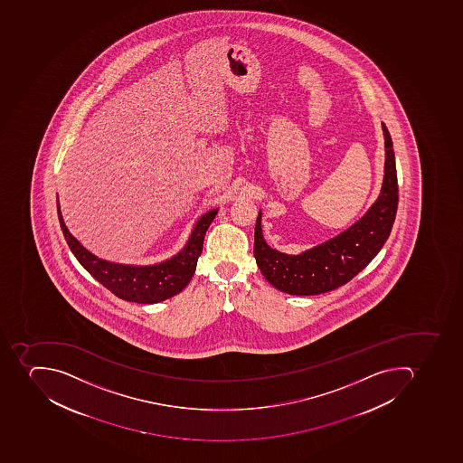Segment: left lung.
<instances>
[{"mask_svg": "<svg viewBox=\"0 0 463 463\" xmlns=\"http://www.w3.org/2000/svg\"><path fill=\"white\" fill-rule=\"evenodd\" d=\"M385 169L378 200L366 214L342 233L299 255L269 248L263 239L262 214L255 227L256 263L270 285L289 295H318L347 284L378 255L390 237L398 207L395 156L390 131L383 123Z\"/></svg>", "mask_w": 463, "mask_h": 463, "instance_id": "obj_1", "label": "left lung"}]
</instances>
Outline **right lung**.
Returning <instances> with one entry per match:
<instances>
[{"instance_id":"right-lung-1","label":"right lung","mask_w":463,"mask_h":463,"mask_svg":"<svg viewBox=\"0 0 463 463\" xmlns=\"http://www.w3.org/2000/svg\"><path fill=\"white\" fill-rule=\"evenodd\" d=\"M217 212L219 210L214 208L198 220L190 239L186 241L185 248L179 251L178 255L155 265H121V263L107 262L92 255L91 251H88L70 233V230L63 222L58 201L61 229L66 243L78 259V262L116 297L126 301L138 302V304H156V302L165 301L179 294L186 285L190 284L191 278L197 268L198 258L203 251L205 232L214 220Z\"/></svg>"}]
</instances>
